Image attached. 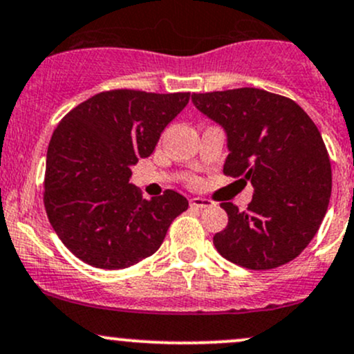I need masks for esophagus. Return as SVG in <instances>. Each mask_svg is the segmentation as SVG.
<instances>
[{"instance_id":"34e87169","label":"esophagus","mask_w":354,"mask_h":354,"mask_svg":"<svg viewBox=\"0 0 354 354\" xmlns=\"http://www.w3.org/2000/svg\"><path fill=\"white\" fill-rule=\"evenodd\" d=\"M191 206H194V207H209V206H213V201H211V199H206V198H192L191 199Z\"/></svg>"}]
</instances>
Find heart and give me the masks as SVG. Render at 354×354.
<instances>
[{
	"instance_id": "b5f03b06",
	"label": "heart",
	"mask_w": 354,
	"mask_h": 354,
	"mask_svg": "<svg viewBox=\"0 0 354 354\" xmlns=\"http://www.w3.org/2000/svg\"><path fill=\"white\" fill-rule=\"evenodd\" d=\"M194 184H196V180H194Z\"/></svg>"
}]
</instances>
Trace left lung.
<instances>
[{"mask_svg":"<svg viewBox=\"0 0 354 354\" xmlns=\"http://www.w3.org/2000/svg\"><path fill=\"white\" fill-rule=\"evenodd\" d=\"M192 102L227 131L225 176L243 177L254 187L247 211L221 203L228 225L213 236L216 250L256 271L293 261L319 230L333 189L329 153L315 122L291 98L250 86L194 93Z\"/></svg>","mask_w":354,"mask_h":354,"instance_id":"1","label":"left lung"}]
</instances>
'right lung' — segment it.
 I'll return each mask as SVG.
<instances>
[{"label": "right lung", "instance_id": "1", "mask_svg": "<svg viewBox=\"0 0 354 354\" xmlns=\"http://www.w3.org/2000/svg\"><path fill=\"white\" fill-rule=\"evenodd\" d=\"M189 98V92L107 90L57 124L47 148L44 207L61 242L83 262L100 269L138 264L187 209L172 189L147 201L129 178Z\"/></svg>", "mask_w": 354, "mask_h": 354}]
</instances>
